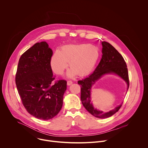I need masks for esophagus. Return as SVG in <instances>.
Instances as JSON below:
<instances>
[{
    "label": "esophagus",
    "instance_id": "34e87169",
    "mask_svg": "<svg viewBox=\"0 0 148 148\" xmlns=\"http://www.w3.org/2000/svg\"><path fill=\"white\" fill-rule=\"evenodd\" d=\"M72 84H73V82L71 81H67V85L68 86H70V85H71Z\"/></svg>",
    "mask_w": 148,
    "mask_h": 148
}]
</instances>
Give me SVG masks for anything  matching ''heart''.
<instances>
[{"mask_svg": "<svg viewBox=\"0 0 148 148\" xmlns=\"http://www.w3.org/2000/svg\"><path fill=\"white\" fill-rule=\"evenodd\" d=\"M100 56L97 47L90 44L67 45L57 51L51 59V67L57 75H61L68 67L71 69L67 75L70 77L77 74L84 76L90 73L94 69Z\"/></svg>", "mask_w": 148, "mask_h": 148, "instance_id": "obj_1", "label": "heart"}]
</instances>
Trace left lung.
<instances>
[{
  "label": "left lung",
  "instance_id": "obj_1",
  "mask_svg": "<svg viewBox=\"0 0 148 148\" xmlns=\"http://www.w3.org/2000/svg\"><path fill=\"white\" fill-rule=\"evenodd\" d=\"M102 56L98 66L92 74L84 79L79 80L78 84L81 85V100L83 106L93 116L98 118H106L118 112L122 104L105 113L97 110L91 101L92 86L102 76L107 74H115L121 77L127 84L128 90L130 81L127 66L121 54L108 42L102 41Z\"/></svg>",
  "mask_w": 148,
  "mask_h": 148
}]
</instances>
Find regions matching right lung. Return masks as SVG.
I'll use <instances>...</instances> for the list:
<instances>
[{
    "label": "right lung",
    "instance_id": "add662e5",
    "mask_svg": "<svg viewBox=\"0 0 148 148\" xmlns=\"http://www.w3.org/2000/svg\"><path fill=\"white\" fill-rule=\"evenodd\" d=\"M52 50L46 41L37 43L21 56L16 87L26 111L36 118L49 120L61 110L67 81L55 79L51 67Z\"/></svg>",
    "mask_w": 148,
    "mask_h": 148
}]
</instances>
